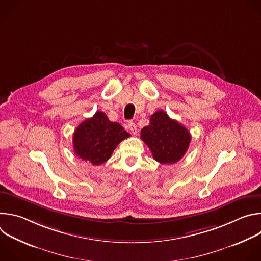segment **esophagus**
<instances>
[{"mask_svg": "<svg viewBox=\"0 0 261 261\" xmlns=\"http://www.w3.org/2000/svg\"><path fill=\"white\" fill-rule=\"evenodd\" d=\"M128 128H129V130L131 131L132 134H134V135L137 134V128H136V125L133 122L128 123Z\"/></svg>", "mask_w": 261, "mask_h": 261, "instance_id": "34e87169", "label": "esophagus"}]
</instances>
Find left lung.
Instances as JSON below:
<instances>
[{
	"mask_svg": "<svg viewBox=\"0 0 261 261\" xmlns=\"http://www.w3.org/2000/svg\"><path fill=\"white\" fill-rule=\"evenodd\" d=\"M141 139L150 148L156 161L172 164L187 152L191 134L182 125L172 120L163 110L150 118V124L141 130Z\"/></svg>",
	"mask_w": 261,
	"mask_h": 261,
	"instance_id": "1",
	"label": "left lung"
}]
</instances>
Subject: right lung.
Returning <instances> with one entry per match:
<instances>
[{"instance_id":"1","label":"right lung","mask_w":261,"mask_h":261,"mask_svg":"<svg viewBox=\"0 0 261 261\" xmlns=\"http://www.w3.org/2000/svg\"><path fill=\"white\" fill-rule=\"evenodd\" d=\"M130 134L119 124L110 122L102 111L85 120L73 134L74 153L93 165L106 162L118 144Z\"/></svg>"}]
</instances>
